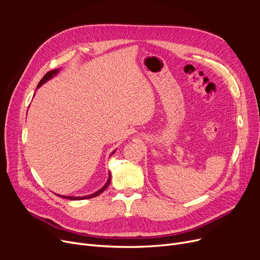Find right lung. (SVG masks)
I'll list each match as a JSON object with an SVG mask.
<instances>
[{"mask_svg":"<svg viewBox=\"0 0 260 260\" xmlns=\"http://www.w3.org/2000/svg\"><path fill=\"white\" fill-rule=\"evenodd\" d=\"M60 72V68H58V70H53V71H50V72H48L42 79H41V81L39 82V84H38V86H37V88H39L40 86H42L45 82H47L48 80H50L52 77H54L56 76L58 73ZM115 153V151L111 154V156L113 155ZM109 183H111V173L108 174V179H107V181H106V183L99 189V190H97V192H94L93 194H90V195H87V196H82V197H74V196H61V195H58V196H60V197H63V198H66V199H71V200H83V199H89V198H93V197H95V196H98V195H100L102 192H104V190L107 188V186L109 185Z\"/></svg>","mask_w":260,"mask_h":260,"instance_id":"obj_1","label":"right lung"}]
</instances>
